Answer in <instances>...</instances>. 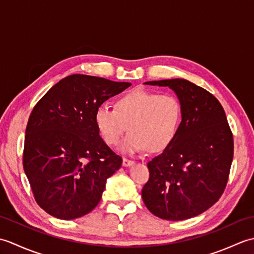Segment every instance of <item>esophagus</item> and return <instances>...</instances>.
<instances>
[{"mask_svg":"<svg viewBox=\"0 0 254 254\" xmlns=\"http://www.w3.org/2000/svg\"><path fill=\"white\" fill-rule=\"evenodd\" d=\"M122 165H123L124 167H130V166H133V165H134V161H133V160H130V159H127V158H123Z\"/></svg>","mask_w":254,"mask_h":254,"instance_id":"34e87169","label":"esophagus"}]
</instances>
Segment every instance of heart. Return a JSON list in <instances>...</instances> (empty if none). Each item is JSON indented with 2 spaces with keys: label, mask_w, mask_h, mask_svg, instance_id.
Listing matches in <instances>:
<instances>
[{
  "label": "heart",
  "mask_w": 254,
  "mask_h": 254,
  "mask_svg": "<svg viewBox=\"0 0 254 254\" xmlns=\"http://www.w3.org/2000/svg\"><path fill=\"white\" fill-rule=\"evenodd\" d=\"M182 104L176 95L135 88L120 96L115 109L97 108L95 124L109 146H117L127 128L130 134L121 144L124 154L163 152L175 138L182 121Z\"/></svg>",
  "instance_id": "heart-1"
}]
</instances>
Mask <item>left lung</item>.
<instances>
[{
  "label": "left lung",
  "instance_id": "obj_1",
  "mask_svg": "<svg viewBox=\"0 0 254 254\" xmlns=\"http://www.w3.org/2000/svg\"><path fill=\"white\" fill-rule=\"evenodd\" d=\"M168 86L181 100L183 115L175 141L147 164L142 197L152 214L183 220L216 203L227 185L234 137L220 102L187 79L146 82Z\"/></svg>",
  "mask_w": 254,
  "mask_h": 254
}]
</instances>
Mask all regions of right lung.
<instances>
[{"label":"right lung","mask_w":254,"mask_h":254,"mask_svg":"<svg viewBox=\"0 0 254 254\" xmlns=\"http://www.w3.org/2000/svg\"><path fill=\"white\" fill-rule=\"evenodd\" d=\"M132 84L73 74L37 102L26 127L23 166L38 205L75 219L98 205L122 158L99 135L95 112Z\"/></svg>","instance_id":"1"}]
</instances>
